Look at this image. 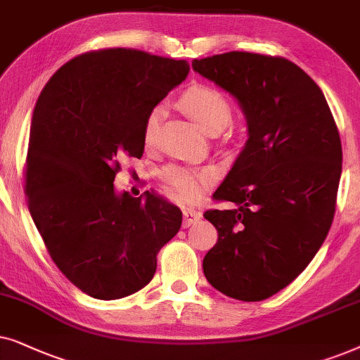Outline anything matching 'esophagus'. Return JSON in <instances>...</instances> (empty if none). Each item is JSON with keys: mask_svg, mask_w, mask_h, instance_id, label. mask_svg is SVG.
I'll return each instance as SVG.
<instances>
[{"mask_svg": "<svg viewBox=\"0 0 360 360\" xmlns=\"http://www.w3.org/2000/svg\"><path fill=\"white\" fill-rule=\"evenodd\" d=\"M200 217H202V214H200L199 210H195V209H184L183 210V219H184L183 220V227L184 229L191 227V225L198 222Z\"/></svg>", "mask_w": 360, "mask_h": 360, "instance_id": "1", "label": "esophagus"}]
</instances>
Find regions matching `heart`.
<instances>
[{"instance_id": "b5f03b06", "label": "heart", "mask_w": 360, "mask_h": 360, "mask_svg": "<svg viewBox=\"0 0 360 360\" xmlns=\"http://www.w3.org/2000/svg\"><path fill=\"white\" fill-rule=\"evenodd\" d=\"M181 105L209 135L222 131L232 120V105L229 98L217 89L207 85H195L186 90L181 97ZM162 117H165V108L161 105H156L146 115L143 124V141L146 146H151L156 141ZM161 179L177 199L191 202L214 179V171L210 167L194 169V167L171 165L162 169Z\"/></svg>"}]
</instances>
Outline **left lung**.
Returning <instances> with one entry per match:
<instances>
[{"mask_svg": "<svg viewBox=\"0 0 360 360\" xmlns=\"http://www.w3.org/2000/svg\"><path fill=\"white\" fill-rule=\"evenodd\" d=\"M193 69L233 95L248 140L209 209L217 243L205 253L207 281L240 301L266 300L288 286L328 236L342 171V146L324 94L283 57L225 52Z\"/></svg>", "mask_w": 360, "mask_h": 360, "instance_id": "8db88e82", "label": "left lung"}]
</instances>
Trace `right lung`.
I'll list each match as a JSON object with an SVG mask.
<instances>
[{"label": "right lung", "mask_w": 360, "mask_h": 360, "mask_svg": "<svg viewBox=\"0 0 360 360\" xmlns=\"http://www.w3.org/2000/svg\"><path fill=\"white\" fill-rule=\"evenodd\" d=\"M189 74L188 60L100 49L67 62L42 89L26 158L31 217L57 268L97 300L150 283L183 212L160 195L118 194L120 160L141 158L146 115Z\"/></svg>", "instance_id": "obj_1"}]
</instances>
